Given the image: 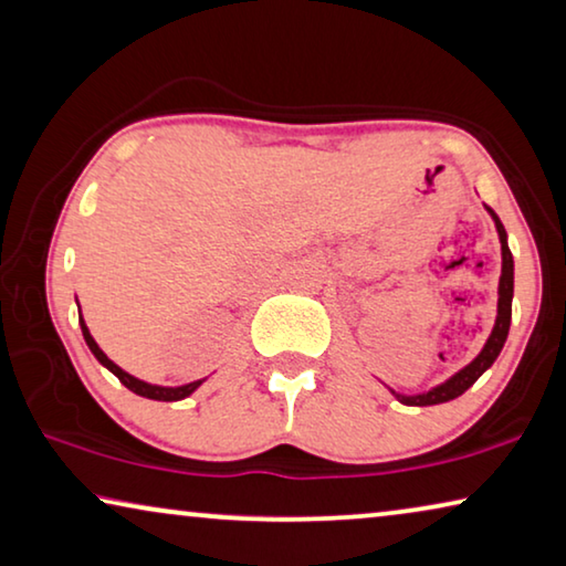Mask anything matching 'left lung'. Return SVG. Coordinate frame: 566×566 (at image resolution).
<instances>
[{
  "instance_id": "1",
  "label": "left lung",
  "mask_w": 566,
  "mask_h": 566,
  "mask_svg": "<svg viewBox=\"0 0 566 566\" xmlns=\"http://www.w3.org/2000/svg\"><path fill=\"white\" fill-rule=\"evenodd\" d=\"M488 213H491L493 223H495V231H499V239H501V280H499V315H495V325L491 335H488V340L483 345V350L478 353L475 358L470 360L465 368H460L458 374L447 378L444 384L434 386V389H429L424 394H415V396H407V394H396L391 389V394L399 399L401 403H407V407H432V403H444V401H452L458 399V396L465 394L472 384L478 381L480 376L485 374L488 368L495 364V358L501 356L503 350V343L505 337H509V327H511V302H513V256H511V249H509V233H505L501 218L495 216L493 208L485 206Z\"/></svg>"
}]
</instances>
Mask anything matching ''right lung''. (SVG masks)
Here are the masks:
<instances>
[{
  "mask_svg": "<svg viewBox=\"0 0 566 566\" xmlns=\"http://www.w3.org/2000/svg\"><path fill=\"white\" fill-rule=\"evenodd\" d=\"M75 302H78V300H75ZM78 323H81V331H83V340H86V345L91 348V353H94V356H96L98 364L112 370V374H114L116 378H119V381L126 386V389L134 391V394H139V396H145V399H155V401H180V399H185V396H190L192 391H196L202 381H206V378H200V381H192V384H185V386H157V384L142 381V378H134L132 374H126L124 368L116 366L114 360L108 358L106 353L98 348V343L94 340V335L88 333V327H86V323H83V317L78 319Z\"/></svg>",
  "mask_w": 566,
  "mask_h": 566,
  "instance_id": "obj_1",
  "label": "right lung"
}]
</instances>
